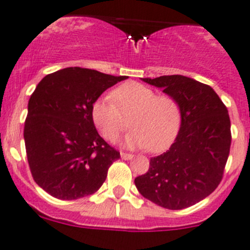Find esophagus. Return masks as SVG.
<instances>
[{
  "instance_id": "1",
  "label": "esophagus",
  "mask_w": 250,
  "mask_h": 250,
  "mask_svg": "<svg viewBox=\"0 0 250 250\" xmlns=\"http://www.w3.org/2000/svg\"><path fill=\"white\" fill-rule=\"evenodd\" d=\"M120 157H122L123 159L128 160V159H132V158H133V154H131V153H125V152H122V153H120Z\"/></svg>"
}]
</instances>
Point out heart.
Returning a JSON list of instances; mask_svg holds the SVG:
<instances>
[{
	"instance_id": "1",
	"label": "heart",
	"mask_w": 250,
	"mask_h": 250,
	"mask_svg": "<svg viewBox=\"0 0 250 250\" xmlns=\"http://www.w3.org/2000/svg\"><path fill=\"white\" fill-rule=\"evenodd\" d=\"M132 130L123 145L128 148L164 150L174 142L181 124V110L175 98L155 95L140 83H126L112 92V98H98L91 108L93 124L108 141H114L126 127L128 117Z\"/></svg>"
}]
</instances>
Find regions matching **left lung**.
<instances>
[{
    "label": "left lung",
    "instance_id": "1",
    "mask_svg": "<svg viewBox=\"0 0 250 250\" xmlns=\"http://www.w3.org/2000/svg\"><path fill=\"white\" fill-rule=\"evenodd\" d=\"M179 103L181 125L175 142L150 158L136 177L138 192L163 208H188L219 186L231 147V122L219 96L206 83L184 75L142 79Z\"/></svg>",
    "mask_w": 250,
    "mask_h": 250
}]
</instances>
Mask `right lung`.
Segmentation results:
<instances>
[{
	"instance_id": "1",
	"label": "right lung",
	"mask_w": 250,
	"mask_h": 250,
	"mask_svg": "<svg viewBox=\"0 0 250 250\" xmlns=\"http://www.w3.org/2000/svg\"><path fill=\"white\" fill-rule=\"evenodd\" d=\"M125 79L70 66L48 74L36 86L24 141L31 175L52 197L73 201L95 193L120 158L98 135L91 108L107 88Z\"/></svg>"
}]
</instances>
